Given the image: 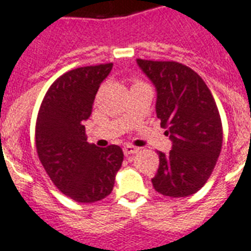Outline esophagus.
I'll return each instance as SVG.
<instances>
[{
	"label": "esophagus",
	"instance_id": "obj_1",
	"mask_svg": "<svg viewBox=\"0 0 251 251\" xmlns=\"http://www.w3.org/2000/svg\"><path fill=\"white\" fill-rule=\"evenodd\" d=\"M138 147H134V146L131 145H127L124 146V149H123V151H124V155H132V154H135V152H138Z\"/></svg>",
	"mask_w": 251,
	"mask_h": 251
}]
</instances>
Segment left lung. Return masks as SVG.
I'll return each mask as SVG.
<instances>
[{
  "label": "left lung",
  "mask_w": 251,
  "mask_h": 251,
  "mask_svg": "<svg viewBox=\"0 0 251 251\" xmlns=\"http://www.w3.org/2000/svg\"><path fill=\"white\" fill-rule=\"evenodd\" d=\"M157 89V117L172 140L169 154L158 151L154 189L163 196L196 193L214 170L223 128L214 96L202 78L178 62L136 59Z\"/></svg>",
  "instance_id": "8db88e82"
}]
</instances>
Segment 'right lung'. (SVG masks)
Returning <instances> with one entry per match:
<instances>
[{"label": "right lung", "mask_w": 251, "mask_h": 251, "mask_svg": "<svg viewBox=\"0 0 251 251\" xmlns=\"http://www.w3.org/2000/svg\"><path fill=\"white\" fill-rule=\"evenodd\" d=\"M112 66H85L65 73L50 86L37 113L39 159L54 185L78 202L105 199L124 158L119 146L100 149L88 143L83 126Z\"/></svg>", "instance_id": "1"}]
</instances>
